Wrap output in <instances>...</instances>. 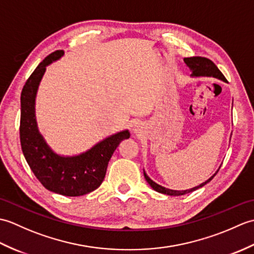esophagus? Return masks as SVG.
<instances>
[{
    "mask_svg": "<svg viewBox=\"0 0 254 254\" xmlns=\"http://www.w3.org/2000/svg\"><path fill=\"white\" fill-rule=\"evenodd\" d=\"M133 131H134V133H139V132H141V128H139L138 124H135V126H134Z\"/></svg>",
    "mask_w": 254,
    "mask_h": 254,
    "instance_id": "34e87169",
    "label": "esophagus"
}]
</instances>
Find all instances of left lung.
Wrapping results in <instances>:
<instances>
[{
    "label": "left lung",
    "mask_w": 254,
    "mask_h": 254,
    "mask_svg": "<svg viewBox=\"0 0 254 254\" xmlns=\"http://www.w3.org/2000/svg\"><path fill=\"white\" fill-rule=\"evenodd\" d=\"M183 61L189 66V68L191 69V76L192 77H199V76H207V77H216L218 79H222L223 82H226V78L223 75V73L219 71L218 67L215 65V64L208 60L206 58H202V57H191V58H185L183 59ZM219 170V169H218ZM218 170L215 172V174L209 178L208 180H206L205 182L201 183V185L197 186V187H194L192 189H189V190H183V191H177V190H170V189H167L161 187L157 183L154 182L150 178L146 175V172L144 171V177L146 181L149 183V186L152 187L155 191H157L159 193H163V194H167V195H183V194H187V193H190L192 191H195L197 189L202 188L203 186L206 185L210 180L213 179L215 177V175L217 174Z\"/></svg>",
    "instance_id": "1"
}]
</instances>
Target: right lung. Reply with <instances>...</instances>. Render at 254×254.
<instances>
[{"label": "right lung", "instance_id": "add662e5", "mask_svg": "<svg viewBox=\"0 0 254 254\" xmlns=\"http://www.w3.org/2000/svg\"><path fill=\"white\" fill-rule=\"evenodd\" d=\"M63 50L48 56L27 79L20 95V145L30 169L47 190L65 196L85 195L100 187L108 163L121 141L130 137L124 130L106 137L85 153L61 156L53 152L39 132L36 120V96L46 67L63 57Z\"/></svg>", "mask_w": 254, "mask_h": 254}]
</instances>
